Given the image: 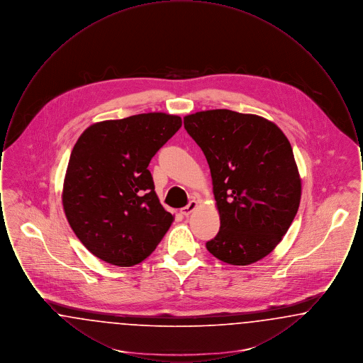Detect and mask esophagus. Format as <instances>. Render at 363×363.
Returning a JSON list of instances; mask_svg holds the SVG:
<instances>
[{
    "instance_id": "1",
    "label": "esophagus",
    "mask_w": 363,
    "mask_h": 363,
    "mask_svg": "<svg viewBox=\"0 0 363 363\" xmlns=\"http://www.w3.org/2000/svg\"><path fill=\"white\" fill-rule=\"evenodd\" d=\"M197 206H199V203H197L196 200H191L186 207H184L181 209V215H182V216H189L190 213L197 208Z\"/></svg>"
}]
</instances>
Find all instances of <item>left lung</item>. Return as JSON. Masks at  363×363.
<instances>
[{"label": "left lung", "instance_id": "obj_1", "mask_svg": "<svg viewBox=\"0 0 363 363\" xmlns=\"http://www.w3.org/2000/svg\"><path fill=\"white\" fill-rule=\"evenodd\" d=\"M184 126L206 155L220 215L208 252L233 265L264 259L287 233L301 201L290 141L274 122L225 108L186 116Z\"/></svg>", "mask_w": 363, "mask_h": 363}]
</instances>
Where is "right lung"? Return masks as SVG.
Returning a JSON list of instances; mask_svg holds the SVG:
<instances>
[{
  "instance_id": "1",
  "label": "right lung",
  "mask_w": 363,
  "mask_h": 363,
  "mask_svg": "<svg viewBox=\"0 0 363 363\" xmlns=\"http://www.w3.org/2000/svg\"><path fill=\"white\" fill-rule=\"evenodd\" d=\"M178 116L148 113L98 122L74 144L62 204L72 230L108 264L147 259L173 223L156 196L148 164L181 128Z\"/></svg>"
}]
</instances>
